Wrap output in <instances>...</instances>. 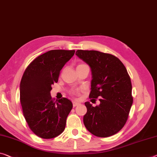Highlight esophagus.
Instances as JSON below:
<instances>
[{
  "mask_svg": "<svg viewBox=\"0 0 157 157\" xmlns=\"http://www.w3.org/2000/svg\"><path fill=\"white\" fill-rule=\"evenodd\" d=\"M73 107H76L78 105H79V103H78V102H75V101H73Z\"/></svg>",
  "mask_w": 157,
  "mask_h": 157,
  "instance_id": "34e87169",
  "label": "esophagus"
}]
</instances>
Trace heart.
I'll use <instances>...</instances> for the list:
<instances>
[{
    "label": "heart",
    "instance_id": "1",
    "mask_svg": "<svg viewBox=\"0 0 157 157\" xmlns=\"http://www.w3.org/2000/svg\"><path fill=\"white\" fill-rule=\"evenodd\" d=\"M83 65H85V64H79V65H78V66H83Z\"/></svg>",
    "mask_w": 157,
    "mask_h": 157
}]
</instances>
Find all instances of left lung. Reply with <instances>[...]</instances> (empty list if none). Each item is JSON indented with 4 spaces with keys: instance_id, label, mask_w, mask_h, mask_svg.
<instances>
[{
    "instance_id": "obj_1",
    "label": "left lung",
    "mask_w": 157,
    "mask_h": 157,
    "mask_svg": "<svg viewBox=\"0 0 157 157\" xmlns=\"http://www.w3.org/2000/svg\"><path fill=\"white\" fill-rule=\"evenodd\" d=\"M75 54L91 67L89 98H99L101 102L95 107L86 102L87 112L83 118L84 126L97 137L113 136L125 125L133 104L132 85L127 70L113 54L82 49Z\"/></svg>"
}]
</instances>
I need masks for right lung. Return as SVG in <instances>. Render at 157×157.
Here are the masks:
<instances>
[{
  "instance_id": "add662e5",
  "label": "right lung",
  "mask_w": 157,
  "mask_h": 157,
  "mask_svg": "<svg viewBox=\"0 0 157 157\" xmlns=\"http://www.w3.org/2000/svg\"><path fill=\"white\" fill-rule=\"evenodd\" d=\"M75 50L54 49L38 56L25 70L20 82V103L30 129L44 139L63 132L73 108L66 98L55 101L50 91L58 82L60 71L74 55Z\"/></svg>"
}]
</instances>
